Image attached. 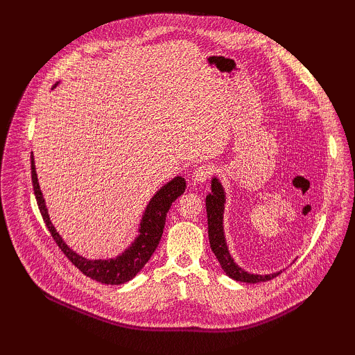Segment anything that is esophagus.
<instances>
[{
	"label": "esophagus",
	"mask_w": 355,
	"mask_h": 355,
	"mask_svg": "<svg viewBox=\"0 0 355 355\" xmlns=\"http://www.w3.org/2000/svg\"><path fill=\"white\" fill-rule=\"evenodd\" d=\"M214 174V168L211 165H201L193 174V180L197 182H206Z\"/></svg>",
	"instance_id": "1"
}]
</instances>
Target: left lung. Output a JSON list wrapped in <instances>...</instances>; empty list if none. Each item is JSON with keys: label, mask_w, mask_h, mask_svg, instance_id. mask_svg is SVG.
Wrapping results in <instances>:
<instances>
[{"label": "left lung", "mask_w": 355, "mask_h": 355, "mask_svg": "<svg viewBox=\"0 0 355 355\" xmlns=\"http://www.w3.org/2000/svg\"><path fill=\"white\" fill-rule=\"evenodd\" d=\"M206 207H207V221H209V239H210V248L216 254L217 260L220 262L223 270H225L230 277L236 279L240 282L248 284H257L265 282L269 279L276 277L279 273L273 275H252L245 270H241L234 262L227 250L225 234H223V210H225V194L220 182L213 178L211 181V193L206 197Z\"/></svg>", "instance_id": "left-lung-1"}]
</instances>
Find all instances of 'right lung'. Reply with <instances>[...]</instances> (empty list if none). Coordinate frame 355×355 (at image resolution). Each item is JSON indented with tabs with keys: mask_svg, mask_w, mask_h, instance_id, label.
<instances>
[{
	"mask_svg": "<svg viewBox=\"0 0 355 355\" xmlns=\"http://www.w3.org/2000/svg\"><path fill=\"white\" fill-rule=\"evenodd\" d=\"M31 181H33L37 206H39L42 217L46 223L51 237L54 239L55 245L59 246V249L64 253V256L83 275L95 279V281L105 285L125 284L130 281V279H132L144 268V265L149 259H151L153 253L155 252L159 243L164 226H165V217H166V213L171 209V204L185 191V180L182 177H175L173 181L164 185V187L153 197V200L149 201L145 214L142 217L141 229H139L141 234L134 241L132 246H130L128 250H125V253L116 259L87 260L71 252L66 246L64 241L60 239L58 232L54 230L47 214V209L39 187V182H37L33 153H31Z\"/></svg>",
	"mask_w": 355,
	"mask_h": 355,
	"instance_id": "right-lung-1",
	"label": "right lung"
}]
</instances>
